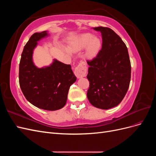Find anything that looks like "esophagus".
<instances>
[{
	"instance_id": "1",
	"label": "esophagus",
	"mask_w": 156,
	"mask_h": 156,
	"mask_svg": "<svg viewBox=\"0 0 156 156\" xmlns=\"http://www.w3.org/2000/svg\"><path fill=\"white\" fill-rule=\"evenodd\" d=\"M87 71V67L86 63L84 62H81L77 66L75 69V75H76V77L78 79L82 78L86 76Z\"/></svg>"
}]
</instances>
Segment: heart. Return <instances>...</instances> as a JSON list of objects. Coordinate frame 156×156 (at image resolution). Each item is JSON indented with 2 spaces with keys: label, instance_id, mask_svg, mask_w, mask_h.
<instances>
[{
  "label": "heart",
  "instance_id": "1",
  "mask_svg": "<svg viewBox=\"0 0 156 156\" xmlns=\"http://www.w3.org/2000/svg\"><path fill=\"white\" fill-rule=\"evenodd\" d=\"M101 47V41L99 37H95L90 33H84L70 42L69 49L64 48V50L66 53L70 55L71 51L79 52L87 48L86 56L88 58H92L98 53Z\"/></svg>",
  "mask_w": 156,
  "mask_h": 156
}]
</instances>
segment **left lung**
<instances>
[{"mask_svg": "<svg viewBox=\"0 0 156 156\" xmlns=\"http://www.w3.org/2000/svg\"><path fill=\"white\" fill-rule=\"evenodd\" d=\"M93 29L101 32L102 48L95 58L87 61V98L93 106L108 109L119 105L128 90L129 56L124 42L112 29L103 27Z\"/></svg>", "mask_w": 156, "mask_h": 156, "instance_id": "1", "label": "left lung"}]
</instances>
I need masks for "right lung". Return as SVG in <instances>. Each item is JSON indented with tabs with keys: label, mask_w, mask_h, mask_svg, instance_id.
Masks as SVG:
<instances>
[{
	"label": "right lung",
	"mask_w": 156,
	"mask_h": 156,
	"mask_svg": "<svg viewBox=\"0 0 156 156\" xmlns=\"http://www.w3.org/2000/svg\"><path fill=\"white\" fill-rule=\"evenodd\" d=\"M49 36L48 31L31 36L21 54L19 80L23 95L31 104L41 109L56 111L66 105L69 87L77 78L71 65L56 59L48 66L40 68L34 64L32 55L37 41Z\"/></svg>",
	"instance_id": "obj_1"
}]
</instances>
